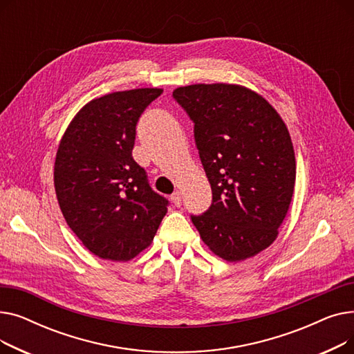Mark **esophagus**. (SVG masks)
Returning <instances> with one entry per match:
<instances>
[{"instance_id": "obj_1", "label": "esophagus", "mask_w": 354, "mask_h": 354, "mask_svg": "<svg viewBox=\"0 0 354 354\" xmlns=\"http://www.w3.org/2000/svg\"><path fill=\"white\" fill-rule=\"evenodd\" d=\"M171 201L174 202L175 207H180V205H182V196H180L179 192H174V194L171 195Z\"/></svg>"}]
</instances>
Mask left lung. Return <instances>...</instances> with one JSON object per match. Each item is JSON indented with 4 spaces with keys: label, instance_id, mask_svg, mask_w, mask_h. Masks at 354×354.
Masks as SVG:
<instances>
[{
    "label": "left lung",
    "instance_id": "obj_1",
    "mask_svg": "<svg viewBox=\"0 0 354 354\" xmlns=\"http://www.w3.org/2000/svg\"><path fill=\"white\" fill-rule=\"evenodd\" d=\"M195 123L194 135L212 203L192 215L205 245L225 261H243L268 248L288 212L295 156L288 129L254 90L228 83L174 90Z\"/></svg>",
    "mask_w": 354,
    "mask_h": 354
}]
</instances>
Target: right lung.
Returning <instances> with one entry per match:
<instances>
[{
	"instance_id": "1",
	"label": "right lung",
	"mask_w": 354,
	"mask_h": 354,
	"mask_svg": "<svg viewBox=\"0 0 354 354\" xmlns=\"http://www.w3.org/2000/svg\"><path fill=\"white\" fill-rule=\"evenodd\" d=\"M162 91L133 88L93 99L60 140L55 195L67 225L99 258H135L151 245L167 212V201L149 187L132 156L138 120Z\"/></svg>"
}]
</instances>
